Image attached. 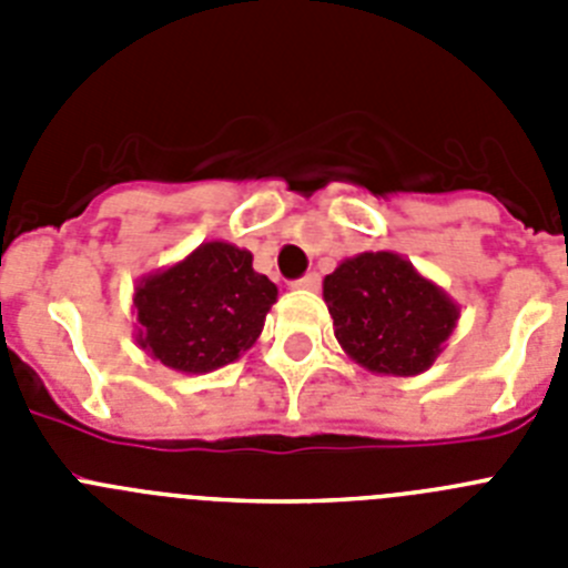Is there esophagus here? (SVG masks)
<instances>
[{"label":"esophagus","instance_id":"obj_1","mask_svg":"<svg viewBox=\"0 0 568 568\" xmlns=\"http://www.w3.org/2000/svg\"><path fill=\"white\" fill-rule=\"evenodd\" d=\"M318 284H321L318 273H307V275H301L298 281H293V287L298 290H318Z\"/></svg>","mask_w":568,"mask_h":568}]
</instances>
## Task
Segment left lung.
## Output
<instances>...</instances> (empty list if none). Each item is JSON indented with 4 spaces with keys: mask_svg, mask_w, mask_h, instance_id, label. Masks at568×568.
<instances>
[{
    "mask_svg": "<svg viewBox=\"0 0 568 568\" xmlns=\"http://www.w3.org/2000/svg\"><path fill=\"white\" fill-rule=\"evenodd\" d=\"M333 329L355 364L373 375L413 378L444 353L460 307L389 250L344 258L324 278Z\"/></svg>",
    "mask_w": 568,
    "mask_h": 568,
    "instance_id": "left-lung-1",
    "label": "left lung"
}]
</instances>
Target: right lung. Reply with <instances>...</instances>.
<instances>
[{
  "instance_id": "add662e5",
  "label": "right lung",
  "mask_w": 568,
  "mask_h": 568,
  "mask_svg": "<svg viewBox=\"0 0 568 568\" xmlns=\"http://www.w3.org/2000/svg\"><path fill=\"white\" fill-rule=\"evenodd\" d=\"M278 287L253 270V253L204 241L182 261L139 278L135 344L184 375L233 364L258 341Z\"/></svg>"
}]
</instances>
